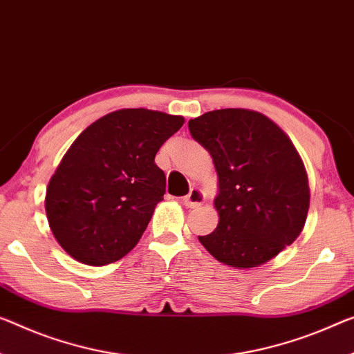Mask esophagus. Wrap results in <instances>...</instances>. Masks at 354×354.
<instances>
[{
    "label": "esophagus",
    "mask_w": 354,
    "mask_h": 354,
    "mask_svg": "<svg viewBox=\"0 0 354 354\" xmlns=\"http://www.w3.org/2000/svg\"><path fill=\"white\" fill-rule=\"evenodd\" d=\"M204 199L205 196L199 188H192L189 189V193L185 196V198H182V204L187 205L189 209H194V207H199V205L204 203Z\"/></svg>",
    "instance_id": "esophagus-1"
}]
</instances>
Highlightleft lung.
<instances>
[{
  "label": "left lung",
  "instance_id": "1",
  "mask_svg": "<svg viewBox=\"0 0 354 354\" xmlns=\"http://www.w3.org/2000/svg\"><path fill=\"white\" fill-rule=\"evenodd\" d=\"M218 174L220 221L199 236L210 254L232 268H257L291 245L307 218L306 167L288 136L263 113L220 109L188 122Z\"/></svg>",
  "mask_w": 354,
  "mask_h": 354
}]
</instances>
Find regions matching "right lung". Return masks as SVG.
<instances>
[{"mask_svg": "<svg viewBox=\"0 0 354 354\" xmlns=\"http://www.w3.org/2000/svg\"><path fill=\"white\" fill-rule=\"evenodd\" d=\"M183 122L149 109H122L74 140L46 194L48 225L71 257L106 266L136 247L166 193L155 156Z\"/></svg>", "mask_w": 354, "mask_h": 354, "instance_id": "right-lung-1", "label": "right lung"}]
</instances>
